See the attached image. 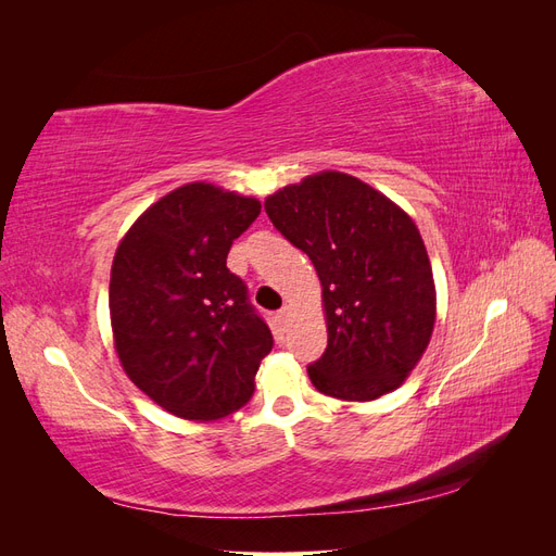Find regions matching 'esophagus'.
I'll use <instances>...</instances> for the list:
<instances>
[{"mask_svg": "<svg viewBox=\"0 0 556 556\" xmlns=\"http://www.w3.org/2000/svg\"><path fill=\"white\" fill-rule=\"evenodd\" d=\"M290 313H292V311H290L288 306H285V308H280V311H278V319H280L282 325H288V323H290Z\"/></svg>", "mask_w": 556, "mask_h": 556, "instance_id": "esophagus-1", "label": "esophagus"}]
</instances>
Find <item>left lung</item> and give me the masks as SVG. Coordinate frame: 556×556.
Here are the masks:
<instances>
[{
	"mask_svg": "<svg viewBox=\"0 0 556 556\" xmlns=\"http://www.w3.org/2000/svg\"><path fill=\"white\" fill-rule=\"evenodd\" d=\"M264 211L323 282L327 350L308 366L317 392L374 401L408 378L435 323L422 237L364 180L323 172L266 197Z\"/></svg>",
	"mask_w": 556,
	"mask_h": 556,
	"instance_id": "obj_1",
	"label": "left lung"
}]
</instances>
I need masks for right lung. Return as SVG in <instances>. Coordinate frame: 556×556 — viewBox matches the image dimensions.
Returning <instances> with one entry per match:
<instances>
[{
  "label": "right lung",
  "mask_w": 556,
  "mask_h": 556,
  "mask_svg": "<svg viewBox=\"0 0 556 556\" xmlns=\"http://www.w3.org/2000/svg\"><path fill=\"white\" fill-rule=\"evenodd\" d=\"M262 204L190 182L155 201L113 257L109 308L129 380L182 419H220L250 401L274 336L227 268Z\"/></svg>",
  "instance_id": "1"
}]
</instances>
